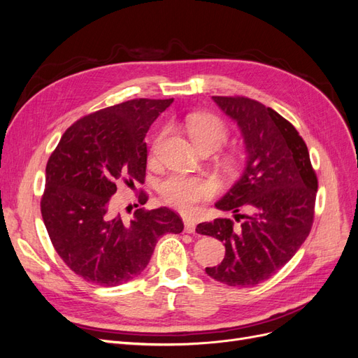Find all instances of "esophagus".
<instances>
[{"instance_id": "1", "label": "esophagus", "mask_w": 358, "mask_h": 358, "mask_svg": "<svg viewBox=\"0 0 358 358\" xmlns=\"http://www.w3.org/2000/svg\"><path fill=\"white\" fill-rule=\"evenodd\" d=\"M183 224H185V231L187 233H189V234H192V233H196V222H194L192 220H183Z\"/></svg>"}]
</instances>
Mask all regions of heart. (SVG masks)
<instances>
[{"mask_svg": "<svg viewBox=\"0 0 358 358\" xmlns=\"http://www.w3.org/2000/svg\"><path fill=\"white\" fill-rule=\"evenodd\" d=\"M185 127L192 142L200 149L220 148L229 137V129L222 119L210 113H192L187 116ZM162 136L164 134L157 138L154 149H157ZM215 191L216 187L212 180L187 175H173L162 180L159 185V194L164 203L185 213L192 212L201 201L209 200Z\"/></svg>", "mask_w": 358, "mask_h": 358, "instance_id": "obj_1", "label": "heart"}]
</instances>
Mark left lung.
Masks as SVG:
<instances>
[{"label":"left lung","instance_id":"8db88e82","mask_svg":"<svg viewBox=\"0 0 358 358\" xmlns=\"http://www.w3.org/2000/svg\"><path fill=\"white\" fill-rule=\"evenodd\" d=\"M212 99L237 122L248 154L243 175L215 206L243 221L234 229L231 220L218 218L196 230L225 245L221 264L206 267V273L230 287H254L282 268L306 241L318 179L305 140L285 117L246 96Z\"/></svg>","mask_w":358,"mask_h":358}]
</instances>
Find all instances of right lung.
<instances>
[{
    "label": "right lung",
    "mask_w": 358,
    "mask_h": 358,
    "mask_svg": "<svg viewBox=\"0 0 358 358\" xmlns=\"http://www.w3.org/2000/svg\"><path fill=\"white\" fill-rule=\"evenodd\" d=\"M169 100L136 99L76 121L62 134L46 166L41 216L58 255L76 275L101 287H116L146 268L166 233L183 230L169 208L137 209L131 220L115 210L116 183H143L145 137ZM148 194L140 192L145 204Z\"/></svg>",
    "instance_id": "right-lung-1"
}]
</instances>
